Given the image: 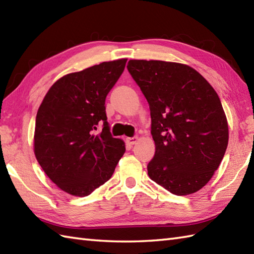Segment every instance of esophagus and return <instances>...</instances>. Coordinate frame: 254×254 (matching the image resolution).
Here are the masks:
<instances>
[{
	"mask_svg": "<svg viewBox=\"0 0 254 254\" xmlns=\"http://www.w3.org/2000/svg\"><path fill=\"white\" fill-rule=\"evenodd\" d=\"M127 143L128 144V145H134V144H136V142L138 141V137L137 136H134V137H127Z\"/></svg>",
	"mask_w": 254,
	"mask_h": 254,
	"instance_id": "34e87169",
	"label": "esophagus"
}]
</instances>
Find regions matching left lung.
Instances as JSON below:
<instances>
[{"mask_svg":"<svg viewBox=\"0 0 254 254\" xmlns=\"http://www.w3.org/2000/svg\"><path fill=\"white\" fill-rule=\"evenodd\" d=\"M127 69L146 98L156 152L150 179L176 195L196 192L222 163L228 123L215 89L191 66L130 60Z\"/></svg>","mask_w":254,"mask_h":254,"instance_id":"left-lung-1","label":"left lung"}]
</instances>
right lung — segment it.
<instances>
[{
	"instance_id": "right-lung-1",
	"label": "right lung",
	"mask_w": 254,
	"mask_h": 254,
	"mask_svg": "<svg viewBox=\"0 0 254 254\" xmlns=\"http://www.w3.org/2000/svg\"><path fill=\"white\" fill-rule=\"evenodd\" d=\"M127 59L102 62L53 84L36 117L34 152L49 179L71 195L87 196L110 179L126 152L112 137L105 101ZM99 124L103 131L96 134Z\"/></svg>"
}]
</instances>
